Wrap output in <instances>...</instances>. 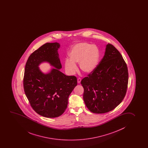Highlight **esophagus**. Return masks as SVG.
<instances>
[{
	"instance_id": "obj_1",
	"label": "esophagus",
	"mask_w": 148,
	"mask_h": 148,
	"mask_svg": "<svg viewBox=\"0 0 148 148\" xmlns=\"http://www.w3.org/2000/svg\"><path fill=\"white\" fill-rule=\"evenodd\" d=\"M81 80H82L81 78H78L77 79V82H78V84H80V82H81Z\"/></svg>"
}]
</instances>
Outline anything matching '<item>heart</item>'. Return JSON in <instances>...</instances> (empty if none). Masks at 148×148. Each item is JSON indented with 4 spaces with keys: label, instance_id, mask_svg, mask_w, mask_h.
I'll return each instance as SVG.
<instances>
[{
    "label": "heart",
    "instance_id": "heart-1",
    "mask_svg": "<svg viewBox=\"0 0 148 148\" xmlns=\"http://www.w3.org/2000/svg\"><path fill=\"white\" fill-rule=\"evenodd\" d=\"M70 60L65 61V68L70 73H75L76 64L79 63L80 69L86 73L92 72L98 64L100 52L96 45L83 42L73 46L69 53Z\"/></svg>",
    "mask_w": 148,
    "mask_h": 148
}]
</instances>
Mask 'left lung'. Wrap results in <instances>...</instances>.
<instances>
[{"label":"left lung","instance_id":"1","mask_svg":"<svg viewBox=\"0 0 148 148\" xmlns=\"http://www.w3.org/2000/svg\"><path fill=\"white\" fill-rule=\"evenodd\" d=\"M128 83L126 63L116 47L108 43L99 64L81 81L86 106L95 114L112 111L124 98Z\"/></svg>","mask_w":148,"mask_h":148}]
</instances>
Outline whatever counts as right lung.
Segmentation results:
<instances>
[{
    "mask_svg": "<svg viewBox=\"0 0 148 148\" xmlns=\"http://www.w3.org/2000/svg\"><path fill=\"white\" fill-rule=\"evenodd\" d=\"M59 43H47L30 54L26 63L23 88L30 106L37 114L46 118L61 116L66 109L68 98L77 86L75 76H66L60 71L62 64L58 50ZM49 62L56 69L42 73L39 64Z\"/></svg>",
    "mask_w": 148,
    "mask_h": 148,
    "instance_id": "right-lung-1",
    "label": "right lung"
}]
</instances>
